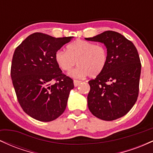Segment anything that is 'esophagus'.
Instances as JSON below:
<instances>
[{"label":"esophagus","instance_id":"esophagus-1","mask_svg":"<svg viewBox=\"0 0 153 153\" xmlns=\"http://www.w3.org/2000/svg\"><path fill=\"white\" fill-rule=\"evenodd\" d=\"M73 82H74V85L75 87L78 86L80 84V82H81V81H80V80H73Z\"/></svg>","mask_w":153,"mask_h":153}]
</instances>
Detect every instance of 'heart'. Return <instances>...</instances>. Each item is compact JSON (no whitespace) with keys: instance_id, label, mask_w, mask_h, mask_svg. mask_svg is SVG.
Wrapping results in <instances>:
<instances>
[{"instance_id":"b5f03b06","label":"heart","mask_w":153,"mask_h":153,"mask_svg":"<svg viewBox=\"0 0 153 153\" xmlns=\"http://www.w3.org/2000/svg\"><path fill=\"white\" fill-rule=\"evenodd\" d=\"M54 59L59 68L67 72L71 71L77 63L78 67L69 75L82 78L87 75L96 77L101 74L106 65L108 54L103 45L77 40L67 46L66 52L57 51Z\"/></svg>"}]
</instances>
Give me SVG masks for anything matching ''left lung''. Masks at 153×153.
Returning a JSON list of instances; mask_svg holds the SVG:
<instances>
[{
  "label": "left lung",
  "instance_id": "8db88e82",
  "mask_svg": "<svg viewBox=\"0 0 153 153\" xmlns=\"http://www.w3.org/2000/svg\"><path fill=\"white\" fill-rule=\"evenodd\" d=\"M88 41L103 43L108 60L102 73L88 81V106L93 115L113 121L126 115L136 103L141 63L136 47L123 35L106 31Z\"/></svg>",
  "mask_w": 153,
  "mask_h": 153
}]
</instances>
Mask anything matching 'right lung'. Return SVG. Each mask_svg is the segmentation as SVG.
I'll return each instance as SVG.
<instances>
[{"mask_svg": "<svg viewBox=\"0 0 153 153\" xmlns=\"http://www.w3.org/2000/svg\"><path fill=\"white\" fill-rule=\"evenodd\" d=\"M73 38L36 32L15 50L10 75L16 94L24 112L36 120L51 122L65 110L74 84L62 73L54 54Z\"/></svg>", "mask_w": 153, "mask_h": 153, "instance_id": "add662e5", "label": "right lung"}]
</instances>
